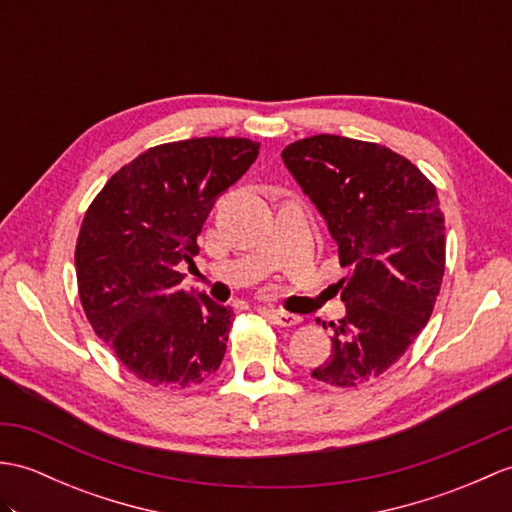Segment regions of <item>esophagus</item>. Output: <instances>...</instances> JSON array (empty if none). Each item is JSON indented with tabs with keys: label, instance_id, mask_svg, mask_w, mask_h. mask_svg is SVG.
I'll list each match as a JSON object with an SVG mask.
<instances>
[{
	"label": "esophagus",
	"instance_id": "obj_1",
	"mask_svg": "<svg viewBox=\"0 0 512 512\" xmlns=\"http://www.w3.org/2000/svg\"><path fill=\"white\" fill-rule=\"evenodd\" d=\"M268 318L279 327H294L301 323V316L290 314V312H281V310H268Z\"/></svg>",
	"mask_w": 512,
	"mask_h": 512
}]
</instances>
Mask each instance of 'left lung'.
Masks as SVG:
<instances>
[{"mask_svg": "<svg viewBox=\"0 0 512 512\" xmlns=\"http://www.w3.org/2000/svg\"><path fill=\"white\" fill-rule=\"evenodd\" d=\"M283 163L327 220L347 316L312 377L355 388L386 373L419 338L445 275V216L432 185L403 154L373 141L314 135Z\"/></svg>", "mask_w": 512, "mask_h": 512, "instance_id": "8db88e82", "label": "left lung"}]
</instances>
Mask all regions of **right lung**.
I'll list each match as a JSON object with an SVG mask.
<instances>
[{
	"mask_svg": "<svg viewBox=\"0 0 512 512\" xmlns=\"http://www.w3.org/2000/svg\"><path fill=\"white\" fill-rule=\"evenodd\" d=\"M244 137H194L141 152L93 198L76 242L82 310L128 373L189 388L218 371L235 314L183 290L216 198L257 159Z\"/></svg>",
	"mask_w": 512,
	"mask_h": 512,
	"instance_id": "1",
	"label": "right lung"
}]
</instances>
